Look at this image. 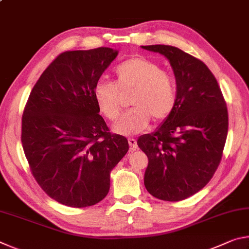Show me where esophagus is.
Segmentation results:
<instances>
[{"instance_id":"obj_1","label":"esophagus","mask_w":249,"mask_h":249,"mask_svg":"<svg viewBox=\"0 0 249 249\" xmlns=\"http://www.w3.org/2000/svg\"><path fill=\"white\" fill-rule=\"evenodd\" d=\"M128 144H129L130 149H132V150H136L137 149V142H136V140H134V138H129Z\"/></svg>"}]
</instances>
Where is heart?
I'll return each instance as SVG.
<instances>
[{
	"instance_id": "b5f03b06",
	"label": "heart",
	"mask_w": 249,
	"mask_h": 249,
	"mask_svg": "<svg viewBox=\"0 0 249 249\" xmlns=\"http://www.w3.org/2000/svg\"><path fill=\"white\" fill-rule=\"evenodd\" d=\"M115 82L100 80L93 88V96L100 112L109 121L119 119L123 109L122 93H130L134 105L113 125L122 135H134L148 127L151 117L162 122L175 111L178 89L175 78L161 70L157 62L145 57H133L116 67Z\"/></svg>"
}]
</instances>
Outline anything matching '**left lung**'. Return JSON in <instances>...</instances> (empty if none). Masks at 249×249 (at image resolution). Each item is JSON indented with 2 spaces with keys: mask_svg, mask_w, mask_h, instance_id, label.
<instances>
[{
  "mask_svg": "<svg viewBox=\"0 0 249 249\" xmlns=\"http://www.w3.org/2000/svg\"><path fill=\"white\" fill-rule=\"evenodd\" d=\"M142 47L169 60L178 89L172 114L137 141L148 157L144 183L157 199L181 201L203 189L220 165L229 129L226 102L200 59L174 46Z\"/></svg>",
  "mask_w": 249,
  "mask_h": 249,
  "instance_id": "1",
  "label": "left lung"
}]
</instances>
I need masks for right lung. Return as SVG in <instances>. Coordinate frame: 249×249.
Here are the masks:
<instances>
[{"instance_id":"add662e5","label":"right lung","mask_w":249,"mask_h":249,"mask_svg":"<svg viewBox=\"0 0 249 249\" xmlns=\"http://www.w3.org/2000/svg\"><path fill=\"white\" fill-rule=\"evenodd\" d=\"M116 56L107 47L60 53L25 105L20 140L34 178L46 195L71 208L102 201L109 174L128 150L124 136L109 132L93 96Z\"/></svg>"}]
</instances>
